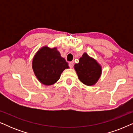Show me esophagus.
<instances>
[{"instance_id":"obj_1","label":"esophagus","mask_w":133,"mask_h":133,"mask_svg":"<svg viewBox=\"0 0 133 133\" xmlns=\"http://www.w3.org/2000/svg\"><path fill=\"white\" fill-rule=\"evenodd\" d=\"M68 65H69V66H70V68H72V67H73V66H74L73 62H70L69 63Z\"/></svg>"}]
</instances>
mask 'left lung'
Segmentation results:
<instances>
[{
	"mask_svg": "<svg viewBox=\"0 0 133 133\" xmlns=\"http://www.w3.org/2000/svg\"><path fill=\"white\" fill-rule=\"evenodd\" d=\"M74 69L80 81L88 86L95 84L102 72L101 66L87 53L83 54L79 63L74 65Z\"/></svg>",
	"mask_w": 133,
	"mask_h": 133,
	"instance_id": "1",
	"label": "left lung"
}]
</instances>
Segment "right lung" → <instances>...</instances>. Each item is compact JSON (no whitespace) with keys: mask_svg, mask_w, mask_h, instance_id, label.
Wrapping results in <instances>:
<instances>
[{"mask_svg":"<svg viewBox=\"0 0 133 133\" xmlns=\"http://www.w3.org/2000/svg\"><path fill=\"white\" fill-rule=\"evenodd\" d=\"M32 66L38 80L45 85L56 83L63 71L68 68V63L61 57L56 48L50 49L47 46L37 52Z\"/></svg>","mask_w":133,"mask_h":133,"instance_id":"1","label":"right lung"}]
</instances>
